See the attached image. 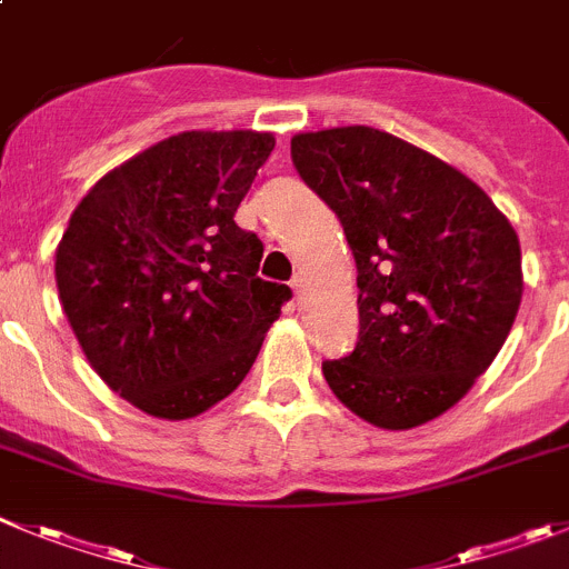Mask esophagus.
Here are the masks:
<instances>
[{
  "label": "esophagus",
  "instance_id": "esophagus-1",
  "mask_svg": "<svg viewBox=\"0 0 569 569\" xmlns=\"http://www.w3.org/2000/svg\"><path fill=\"white\" fill-rule=\"evenodd\" d=\"M290 288H293V293H296V305L307 307V281H305V276H293Z\"/></svg>",
  "mask_w": 569,
  "mask_h": 569
}]
</instances>
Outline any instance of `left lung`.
Here are the masks:
<instances>
[{"instance_id":"obj_1","label":"left lung","mask_w":569,"mask_h":569,"mask_svg":"<svg viewBox=\"0 0 569 569\" xmlns=\"http://www.w3.org/2000/svg\"><path fill=\"white\" fill-rule=\"evenodd\" d=\"M301 180L341 220L361 332L321 363L336 398L380 429L451 409L491 367L522 301L508 217L455 166L372 127L290 140Z\"/></svg>"}]
</instances>
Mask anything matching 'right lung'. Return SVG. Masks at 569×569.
<instances>
[{
	"label": "right lung",
	"instance_id": "obj_1",
	"mask_svg": "<svg viewBox=\"0 0 569 569\" xmlns=\"http://www.w3.org/2000/svg\"><path fill=\"white\" fill-rule=\"evenodd\" d=\"M273 134L182 132L103 174L56 250L64 316L112 392L197 417L250 372L290 299L259 279L262 239L233 222Z\"/></svg>",
	"mask_w": 569,
	"mask_h": 569
}]
</instances>
